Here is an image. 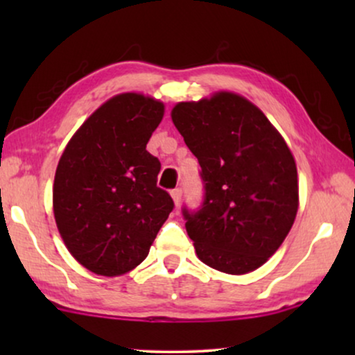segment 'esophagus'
<instances>
[{"label": "esophagus", "mask_w": 355, "mask_h": 355, "mask_svg": "<svg viewBox=\"0 0 355 355\" xmlns=\"http://www.w3.org/2000/svg\"><path fill=\"white\" fill-rule=\"evenodd\" d=\"M171 197H173L174 203H176V207L181 205V200H182V189H179V187L173 189V191H171Z\"/></svg>", "instance_id": "esophagus-1"}]
</instances>
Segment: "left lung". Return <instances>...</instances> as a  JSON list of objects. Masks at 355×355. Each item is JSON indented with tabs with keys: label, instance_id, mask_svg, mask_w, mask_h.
I'll return each instance as SVG.
<instances>
[{
	"label": "left lung",
	"instance_id": "left-lung-1",
	"mask_svg": "<svg viewBox=\"0 0 355 355\" xmlns=\"http://www.w3.org/2000/svg\"><path fill=\"white\" fill-rule=\"evenodd\" d=\"M171 118L202 168V205L182 208L198 259L230 275L257 270L283 244L297 213L291 150L266 116L234 94L178 103Z\"/></svg>",
	"mask_w": 355,
	"mask_h": 355
}]
</instances>
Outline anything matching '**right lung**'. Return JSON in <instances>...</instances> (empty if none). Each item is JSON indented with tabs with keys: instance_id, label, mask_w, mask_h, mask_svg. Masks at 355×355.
<instances>
[{
	"instance_id": "1",
	"label": "right lung",
	"mask_w": 355,
	"mask_h": 355,
	"mask_svg": "<svg viewBox=\"0 0 355 355\" xmlns=\"http://www.w3.org/2000/svg\"><path fill=\"white\" fill-rule=\"evenodd\" d=\"M163 113V103L144 95L114 96L72 135L58 163V230L72 257L96 275L142 263L173 211L171 196L157 186L162 163L147 152Z\"/></svg>"
}]
</instances>
